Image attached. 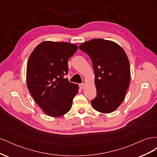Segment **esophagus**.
I'll list each match as a JSON object with an SVG mask.
<instances>
[{
  "mask_svg": "<svg viewBox=\"0 0 157 157\" xmlns=\"http://www.w3.org/2000/svg\"><path fill=\"white\" fill-rule=\"evenodd\" d=\"M84 87V83H82V84H79V88H80V89H83V88Z\"/></svg>",
  "mask_w": 157,
  "mask_h": 157,
  "instance_id": "esophagus-1",
  "label": "esophagus"
}]
</instances>
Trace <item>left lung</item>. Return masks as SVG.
<instances>
[{
	"label": "left lung",
	"mask_w": 157,
	"mask_h": 157,
	"mask_svg": "<svg viewBox=\"0 0 157 157\" xmlns=\"http://www.w3.org/2000/svg\"><path fill=\"white\" fill-rule=\"evenodd\" d=\"M79 49L92 60L97 96L91 101L95 110L102 113L115 111L124 100L130 81V63L121 46L111 40L94 39Z\"/></svg>",
	"instance_id": "1"
}]
</instances>
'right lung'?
Returning a JSON list of instances; mask_svg holds the SVG:
<instances>
[{
    "label": "right lung",
    "mask_w": 157,
    "mask_h": 157,
    "mask_svg": "<svg viewBox=\"0 0 157 157\" xmlns=\"http://www.w3.org/2000/svg\"><path fill=\"white\" fill-rule=\"evenodd\" d=\"M77 50L76 44L44 41L36 47L28 59V90L48 116L58 117L67 113L78 93V85L64 77L68 74V60Z\"/></svg>",
    "instance_id": "add662e5"
}]
</instances>
